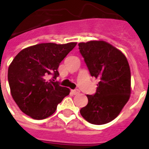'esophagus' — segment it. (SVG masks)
I'll return each instance as SVG.
<instances>
[{"mask_svg": "<svg viewBox=\"0 0 149 149\" xmlns=\"http://www.w3.org/2000/svg\"><path fill=\"white\" fill-rule=\"evenodd\" d=\"M71 92H72V94L73 95H77V94H79V91L78 89H74V90H72V91H71Z\"/></svg>", "mask_w": 149, "mask_h": 149, "instance_id": "obj_1", "label": "esophagus"}]
</instances>
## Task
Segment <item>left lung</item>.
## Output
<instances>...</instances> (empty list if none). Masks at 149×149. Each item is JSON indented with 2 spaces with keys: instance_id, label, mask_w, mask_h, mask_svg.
<instances>
[{
  "instance_id": "1",
  "label": "left lung",
  "mask_w": 149,
  "mask_h": 149,
  "mask_svg": "<svg viewBox=\"0 0 149 149\" xmlns=\"http://www.w3.org/2000/svg\"><path fill=\"white\" fill-rule=\"evenodd\" d=\"M80 54L91 77L99 79L95 95H87L88 103L80 109L87 122L102 125L117 116L130 95V70L120 50L105 41L79 43Z\"/></svg>"
}]
</instances>
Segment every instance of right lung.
<instances>
[{"mask_svg": "<svg viewBox=\"0 0 149 149\" xmlns=\"http://www.w3.org/2000/svg\"><path fill=\"white\" fill-rule=\"evenodd\" d=\"M76 45L73 42L40 44L22 50L15 57L8 79L11 96L22 112L35 120H44L70 95V89L54 79L59 76L60 62Z\"/></svg>", "mask_w": 149, "mask_h": 149, "instance_id": "1", "label": "right lung"}]
</instances>
